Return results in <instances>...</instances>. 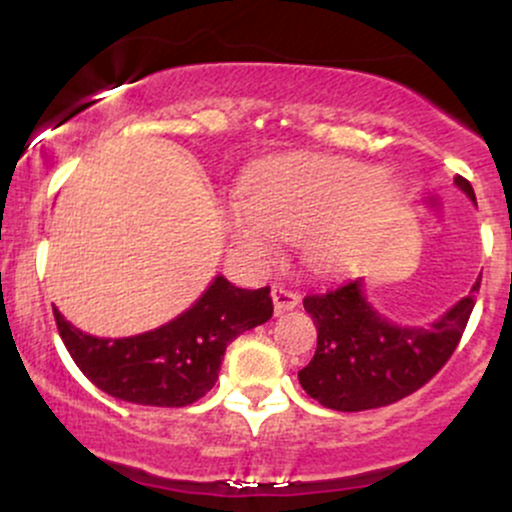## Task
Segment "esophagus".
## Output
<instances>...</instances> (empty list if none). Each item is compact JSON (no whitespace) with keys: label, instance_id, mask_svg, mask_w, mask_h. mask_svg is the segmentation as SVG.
<instances>
[{"label":"esophagus","instance_id":"34e87169","mask_svg":"<svg viewBox=\"0 0 512 512\" xmlns=\"http://www.w3.org/2000/svg\"><path fill=\"white\" fill-rule=\"evenodd\" d=\"M272 301H274V313L281 315L286 313V310H293L301 301V296H298V291L293 289H286V286H272Z\"/></svg>","mask_w":512,"mask_h":512}]
</instances>
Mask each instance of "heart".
Instances as JSON below:
<instances>
[{"label": "heart", "instance_id": "heart-1", "mask_svg": "<svg viewBox=\"0 0 512 512\" xmlns=\"http://www.w3.org/2000/svg\"><path fill=\"white\" fill-rule=\"evenodd\" d=\"M245 204L231 211L238 248L269 260L276 236L298 238L308 262L334 269L349 262L399 199L392 175L339 156L296 154L269 161L245 182Z\"/></svg>", "mask_w": 512, "mask_h": 512}]
</instances>
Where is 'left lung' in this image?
<instances>
[{
	"label": "left lung",
	"instance_id": "1",
	"mask_svg": "<svg viewBox=\"0 0 512 512\" xmlns=\"http://www.w3.org/2000/svg\"><path fill=\"white\" fill-rule=\"evenodd\" d=\"M455 185L477 202L469 180L457 175ZM479 284L481 276L472 293ZM303 308L317 327V349L313 361L298 370L301 387L327 409L366 411L409 397L448 363L472 315L474 296L452 305L431 327L387 322L370 308L361 279L308 293Z\"/></svg>",
	"mask_w": 512,
	"mask_h": 512
}]
</instances>
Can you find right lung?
Wrapping results in <instances>:
<instances>
[{"instance_id": "obj_1", "label": "right lung", "mask_w": 512, "mask_h": 512, "mask_svg": "<svg viewBox=\"0 0 512 512\" xmlns=\"http://www.w3.org/2000/svg\"><path fill=\"white\" fill-rule=\"evenodd\" d=\"M52 313L69 356L98 390L144 407H187L214 387L226 346L267 322L274 305L269 286L238 289L216 276L190 310L137 337H91Z\"/></svg>"}]
</instances>
